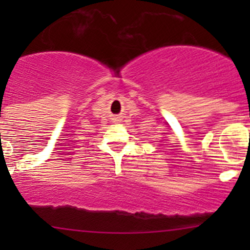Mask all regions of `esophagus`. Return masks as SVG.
<instances>
[{"instance_id":"34e87169","label":"esophagus","mask_w":250,"mask_h":250,"mask_svg":"<svg viewBox=\"0 0 250 250\" xmlns=\"http://www.w3.org/2000/svg\"><path fill=\"white\" fill-rule=\"evenodd\" d=\"M113 121H115V122H118V121H121V118L120 117H115V118H113Z\"/></svg>"}]
</instances>
